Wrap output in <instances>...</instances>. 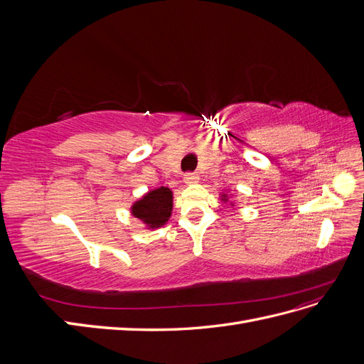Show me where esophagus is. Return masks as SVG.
I'll use <instances>...</instances> for the list:
<instances>
[{
	"label": "esophagus",
	"instance_id": "esophagus-1",
	"mask_svg": "<svg viewBox=\"0 0 364 364\" xmlns=\"http://www.w3.org/2000/svg\"><path fill=\"white\" fill-rule=\"evenodd\" d=\"M183 181H185V183H188V185L197 183V182H199V176H197L196 173H186Z\"/></svg>",
	"mask_w": 364,
	"mask_h": 364
}]
</instances>
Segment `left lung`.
<instances>
[{
    "label": "left lung",
    "mask_w": 364,
    "mask_h": 364,
    "mask_svg": "<svg viewBox=\"0 0 364 364\" xmlns=\"http://www.w3.org/2000/svg\"><path fill=\"white\" fill-rule=\"evenodd\" d=\"M223 200H225V202L228 200V196H226V194H223Z\"/></svg>",
    "instance_id": "1"
}]
</instances>
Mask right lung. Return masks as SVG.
Segmentation results:
<instances>
[{
	"label": "right lung",
	"mask_w": 364,
	"mask_h": 364,
	"mask_svg": "<svg viewBox=\"0 0 364 364\" xmlns=\"http://www.w3.org/2000/svg\"><path fill=\"white\" fill-rule=\"evenodd\" d=\"M173 209V193L167 186L147 193L132 206V214L149 228H161L168 222Z\"/></svg>",
	"instance_id": "obj_1"
}]
</instances>
